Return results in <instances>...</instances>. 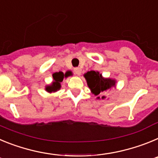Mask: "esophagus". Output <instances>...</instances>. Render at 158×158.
<instances>
[{"mask_svg": "<svg viewBox=\"0 0 158 158\" xmlns=\"http://www.w3.org/2000/svg\"><path fill=\"white\" fill-rule=\"evenodd\" d=\"M74 73H75V74L79 76V75L81 74V69L79 68V67H77V68H75L74 69Z\"/></svg>", "mask_w": 158, "mask_h": 158, "instance_id": "34e87169", "label": "esophagus"}]
</instances>
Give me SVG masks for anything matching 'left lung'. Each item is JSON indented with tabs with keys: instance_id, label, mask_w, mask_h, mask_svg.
Instances as JSON below:
<instances>
[{
	"instance_id": "8db88e82",
	"label": "left lung",
	"mask_w": 158,
	"mask_h": 158,
	"mask_svg": "<svg viewBox=\"0 0 158 158\" xmlns=\"http://www.w3.org/2000/svg\"><path fill=\"white\" fill-rule=\"evenodd\" d=\"M85 78L87 85L89 89L91 90V93L96 96V99L100 100V97L98 96L100 93H105L109 91L113 87H115L116 80L109 77H104L101 73L98 71H89L84 74ZM106 98V96H103L101 97L102 100Z\"/></svg>"
}]
</instances>
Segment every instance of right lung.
<instances>
[{"mask_svg": "<svg viewBox=\"0 0 158 158\" xmlns=\"http://www.w3.org/2000/svg\"><path fill=\"white\" fill-rule=\"evenodd\" d=\"M73 73L70 70H68L63 73L62 72L59 71V72H56L53 73V81L51 85H47L45 87V90L47 93H55V92L58 91L62 85H61V82L63 81L64 78H66L69 76H72Z\"/></svg>", "mask_w": 158, "mask_h": 158, "instance_id": "obj_1", "label": "right lung"}]
</instances>
